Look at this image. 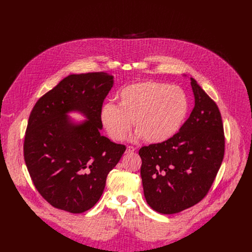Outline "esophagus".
Wrapping results in <instances>:
<instances>
[{
    "mask_svg": "<svg viewBox=\"0 0 252 252\" xmlns=\"http://www.w3.org/2000/svg\"><path fill=\"white\" fill-rule=\"evenodd\" d=\"M133 152H135V148H133V147H127V149L126 151V154H132Z\"/></svg>",
    "mask_w": 252,
    "mask_h": 252,
    "instance_id": "1",
    "label": "esophagus"
}]
</instances>
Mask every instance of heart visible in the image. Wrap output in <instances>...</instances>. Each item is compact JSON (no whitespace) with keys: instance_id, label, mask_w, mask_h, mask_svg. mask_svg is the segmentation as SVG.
<instances>
[{"instance_id":"b5f03b06","label":"heart","mask_w":252,"mask_h":252,"mask_svg":"<svg viewBox=\"0 0 252 252\" xmlns=\"http://www.w3.org/2000/svg\"><path fill=\"white\" fill-rule=\"evenodd\" d=\"M118 105L105 102L99 119L114 140H123L134 122L137 136L151 143L173 137L183 126L189 110L186 93L176 86L146 81L128 85L117 94Z\"/></svg>"}]
</instances>
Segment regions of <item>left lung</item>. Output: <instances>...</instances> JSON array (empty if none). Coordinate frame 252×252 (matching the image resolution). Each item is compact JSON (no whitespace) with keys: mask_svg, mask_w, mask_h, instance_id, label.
I'll return each instance as SVG.
<instances>
[{"mask_svg":"<svg viewBox=\"0 0 252 252\" xmlns=\"http://www.w3.org/2000/svg\"><path fill=\"white\" fill-rule=\"evenodd\" d=\"M190 84L195 104L179 131L138 151L145 197L153 209L163 214L181 212L202 200L224 157L219 106L194 79Z\"/></svg>","mask_w":252,"mask_h":252,"instance_id":"8db88e82","label":"left lung"}]
</instances>
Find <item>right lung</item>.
<instances>
[{
	"label": "right lung",
	"instance_id": "right-lung-1",
	"mask_svg": "<svg viewBox=\"0 0 252 252\" xmlns=\"http://www.w3.org/2000/svg\"><path fill=\"white\" fill-rule=\"evenodd\" d=\"M113 84L103 71L69 75L32 107L24 158L35 189L56 208L71 213L92 208L126 150L99 133V111ZM71 109L89 121L73 125L65 116Z\"/></svg>",
	"mask_w": 252,
	"mask_h": 252
}]
</instances>
